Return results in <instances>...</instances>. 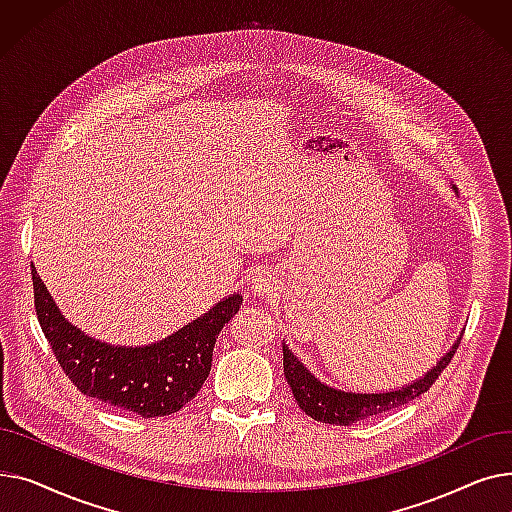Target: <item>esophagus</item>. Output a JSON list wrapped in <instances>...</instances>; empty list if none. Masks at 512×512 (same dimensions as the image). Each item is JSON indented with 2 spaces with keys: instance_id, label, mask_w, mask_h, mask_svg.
I'll list each match as a JSON object with an SVG mask.
<instances>
[{
  "instance_id": "1",
  "label": "esophagus",
  "mask_w": 512,
  "mask_h": 512,
  "mask_svg": "<svg viewBox=\"0 0 512 512\" xmlns=\"http://www.w3.org/2000/svg\"><path fill=\"white\" fill-rule=\"evenodd\" d=\"M251 290L255 294H259V297H270V294H274L278 290V280L270 272L259 270L251 278Z\"/></svg>"
}]
</instances>
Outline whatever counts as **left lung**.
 Returning a JSON list of instances; mask_svg holds the SVG:
<instances>
[{
	"mask_svg": "<svg viewBox=\"0 0 512 512\" xmlns=\"http://www.w3.org/2000/svg\"><path fill=\"white\" fill-rule=\"evenodd\" d=\"M459 344H461V338H456L450 351L432 369H429L423 378L388 392H375V394L348 392V390H340L330 384H324L315 378V375L305 367V363H301V359L294 355L286 344L282 346L284 375L294 394V400L299 402V407L311 419L321 423H332V425H353L373 415H382L386 411L407 405V402L427 392L438 380V375L448 367Z\"/></svg>",
	"mask_w": 512,
	"mask_h": 512,
	"instance_id": "left-lung-1",
	"label": "left lung"
}]
</instances>
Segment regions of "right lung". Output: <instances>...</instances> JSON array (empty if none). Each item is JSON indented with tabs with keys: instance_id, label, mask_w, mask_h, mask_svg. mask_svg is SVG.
<instances>
[{
	"instance_id": "obj_1",
	"label": "right lung",
	"mask_w": 512,
	"mask_h": 512,
	"mask_svg": "<svg viewBox=\"0 0 512 512\" xmlns=\"http://www.w3.org/2000/svg\"><path fill=\"white\" fill-rule=\"evenodd\" d=\"M35 309L41 330L68 380L91 398L141 417L180 411L211 371L215 338L240 309L230 294L172 336L147 346H112L80 332L62 315L33 267Z\"/></svg>"
}]
</instances>
